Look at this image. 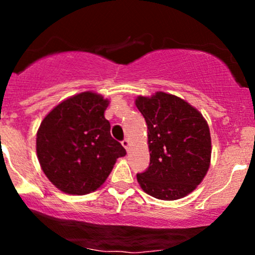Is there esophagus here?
<instances>
[{"label": "esophagus", "mask_w": 255, "mask_h": 255, "mask_svg": "<svg viewBox=\"0 0 255 255\" xmlns=\"http://www.w3.org/2000/svg\"><path fill=\"white\" fill-rule=\"evenodd\" d=\"M122 146H124V147L126 148V150L128 151V148H129V141H128V139H125V140H122Z\"/></svg>", "instance_id": "34e87169"}]
</instances>
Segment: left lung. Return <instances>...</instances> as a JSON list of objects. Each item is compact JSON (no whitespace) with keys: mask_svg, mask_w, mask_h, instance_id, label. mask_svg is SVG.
<instances>
[{"mask_svg":"<svg viewBox=\"0 0 255 255\" xmlns=\"http://www.w3.org/2000/svg\"><path fill=\"white\" fill-rule=\"evenodd\" d=\"M147 125L150 165L136 174L142 191L160 200H176L194 191L211 160V136L199 111L176 96L157 92L137 97Z\"/></svg>","mask_w":255,"mask_h":255,"instance_id":"8db88e82","label":"left lung"}]
</instances>
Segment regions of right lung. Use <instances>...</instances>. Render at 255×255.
Returning a JSON list of instances; mask_svg holds the SVG:
<instances>
[{"label":"right lung","instance_id":"add662e5","mask_svg":"<svg viewBox=\"0 0 255 255\" xmlns=\"http://www.w3.org/2000/svg\"><path fill=\"white\" fill-rule=\"evenodd\" d=\"M109 101L83 92L55 107L37 133V156L52 184L68 194L95 192L105 182L124 146L104 118Z\"/></svg>","mask_w":255,"mask_h":255}]
</instances>
